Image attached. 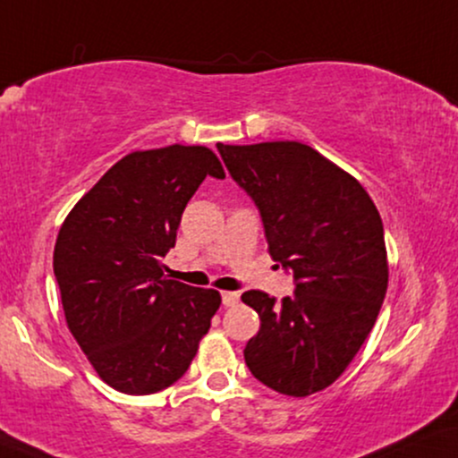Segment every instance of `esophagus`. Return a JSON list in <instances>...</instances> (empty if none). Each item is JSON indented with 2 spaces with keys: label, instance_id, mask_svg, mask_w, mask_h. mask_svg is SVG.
Wrapping results in <instances>:
<instances>
[{
  "label": "esophagus",
  "instance_id": "esophagus-1",
  "mask_svg": "<svg viewBox=\"0 0 458 458\" xmlns=\"http://www.w3.org/2000/svg\"><path fill=\"white\" fill-rule=\"evenodd\" d=\"M224 306H236L239 304V293L236 292H222Z\"/></svg>",
  "mask_w": 458,
  "mask_h": 458
}]
</instances>
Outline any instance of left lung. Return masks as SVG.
I'll use <instances>...</instances> for the list:
<instances>
[{
	"instance_id": "1",
	"label": "left lung",
	"mask_w": 458,
	"mask_h": 458,
	"mask_svg": "<svg viewBox=\"0 0 458 458\" xmlns=\"http://www.w3.org/2000/svg\"><path fill=\"white\" fill-rule=\"evenodd\" d=\"M230 175L256 200L268 251L292 268L293 296H241L259 315L245 363L292 397L327 389L357 355L389 285L383 219L366 188L300 141L224 146Z\"/></svg>"
}]
</instances>
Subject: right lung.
<instances>
[{"label":"right lung","instance_id":"1","mask_svg":"<svg viewBox=\"0 0 458 458\" xmlns=\"http://www.w3.org/2000/svg\"><path fill=\"white\" fill-rule=\"evenodd\" d=\"M207 175L225 177L205 146L126 154L75 202L55 245V276L75 343L103 383L148 395L186 374L222 296L169 279L188 200Z\"/></svg>","mask_w":458,"mask_h":458}]
</instances>
